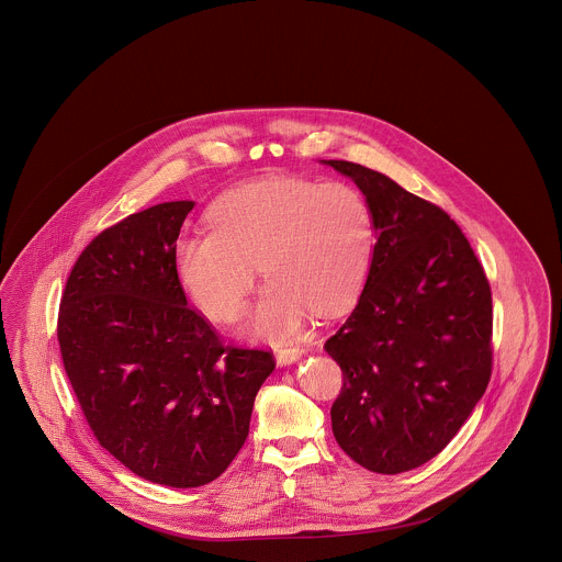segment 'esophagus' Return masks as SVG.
I'll return each mask as SVG.
<instances>
[{
	"instance_id": "1",
	"label": "esophagus",
	"mask_w": 562,
	"mask_h": 562,
	"mask_svg": "<svg viewBox=\"0 0 562 562\" xmlns=\"http://www.w3.org/2000/svg\"><path fill=\"white\" fill-rule=\"evenodd\" d=\"M303 353H305V349L299 348V346H294V348H280L278 353H276V360H278V364L286 367V364H293L294 360H299Z\"/></svg>"
}]
</instances>
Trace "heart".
I'll return each mask as SVG.
<instances>
[{
    "label": "heart",
    "mask_w": 562,
    "mask_h": 562,
    "mask_svg": "<svg viewBox=\"0 0 562 562\" xmlns=\"http://www.w3.org/2000/svg\"><path fill=\"white\" fill-rule=\"evenodd\" d=\"M211 232L177 241V273L214 322L240 318L257 280H269L250 328L291 337L312 312L333 316L360 296L374 252L367 198L339 181L271 177L223 193L209 209Z\"/></svg>",
    "instance_id": "heart-1"
}]
</instances>
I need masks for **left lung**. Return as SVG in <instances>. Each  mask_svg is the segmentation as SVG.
<instances>
[{
	"label": "left lung",
	"instance_id": "obj_1",
	"mask_svg": "<svg viewBox=\"0 0 562 562\" xmlns=\"http://www.w3.org/2000/svg\"><path fill=\"white\" fill-rule=\"evenodd\" d=\"M326 164L367 195L376 238L358 305L324 344L344 373L333 434L362 468L401 474L453 440L488 385L491 286L440 206L367 166Z\"/></svg>",
	"mask_w": 562,
	"mask_h": 562
}]
</instances>
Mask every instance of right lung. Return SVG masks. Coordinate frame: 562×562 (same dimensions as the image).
Segmentation results:
<instances>
[{
    "instance_id": "add662e5",
    "label": "right lung",
    "mask_w": 562,
    "mask_h": 562,
    "mask_svg": "<svg viewBox=\"0 0 562 562\" xmlns=\"http://www.w3.org/2000/svg\"><path fill=\"white\" fill-rule=\"evenodd\" d=\"M193 202H166L103 229L60 296L56 337L94 438L145 481L218 479L248 436L269 349L223 344L188 305L175 248Z\"/></svg>"
}]
</instances>
